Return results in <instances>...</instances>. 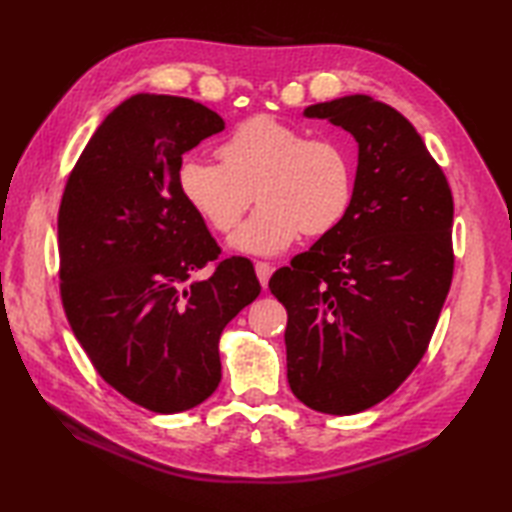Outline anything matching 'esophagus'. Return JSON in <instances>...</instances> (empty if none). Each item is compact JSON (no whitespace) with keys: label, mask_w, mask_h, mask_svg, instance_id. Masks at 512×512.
Segmentation results:
<instances>
[{"label":"esophagus","mask_w":512,"mask_h":512,"mask_svg":"<svg viewBox=\"0 0 512 512\" xmlns=\"http://www.w3.org/2000/svg\"><path fill=\"white\" fill-rule=\"evenodd\" d=\"M273 266L270 264H266V262H257L255 264V273H257V279H259V284H262L264 288L268 286V279H270V275H273Z\"/></svg>","instance_id":"34e87169"}]
</instances>
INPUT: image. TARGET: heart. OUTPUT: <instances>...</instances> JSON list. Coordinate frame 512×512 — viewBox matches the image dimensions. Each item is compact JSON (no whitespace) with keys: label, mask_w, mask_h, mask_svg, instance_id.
<instances>
[{"label":"heart","mask_w":512,"mask_h":512,"mask_svg":"<svg viewBox=\"0 0 512 512\" xmlns=\"http://www.w3.org/2000/svg\"><path fill=\"white\" fill-rule=\"evenodd\" d=\"M217 156L222 162L184 156L176 182L184 202L222 233L257 195L262 206L231 237L237 253H284L301 233H330L352 206L354 156L339 138H308L306 129L255 116L222 140Z\"/></svg>","instance_id":"1"}]
</instances>
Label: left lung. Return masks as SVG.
<instances>
[{
  "mask_svg": "<svg viewBox=\"0 0 512 512\" xmlns=\"http://www.w3.org/2000/svg\"><path fill=\"white\" fill-rule=\"evenodd\" d=\"M358 145L347 215L270 279L288 310V383L350 416L385 400L427 352L453 277V195L405 116L367 94L310 105Z\"/></svg>",
  "mask_w": 512,
  "mask_h": 512,
  "instance_id": "left-lung-1",
  "label": "left lung"
}]
</instances>
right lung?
Wrapping results in <instances>:
<instances>
[{
    "instance_id": "add662e5",
    "label": "right lung",
    "mask_w": 512,
    "mask_h": 512,
    "mask_svg": "<svg viewBox=\"0 0 512 512\" xmlns=\"http://www.w3.org/2000/svg\"><path fill=\"white\" fill-rule=\"evenodd\" d=\"M222 129L202 103L134 94L96 129L63 191L65 317L105 383L156 413L213 394L222 330L262 290L244 257L193 279L220 246L184 202L176 171L182 154Z\"/></svg>"
}]
</instances>
